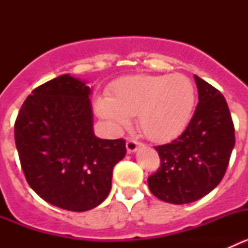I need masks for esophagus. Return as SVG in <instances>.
Returning <instances> with one entry per match:
<instances>
[{"instance_id":"1","label":"esophagus","mask_w":248,"mask_h":248,"mask_svg":"<svg viewBox=\"0 0 248 248\" xmlns=\"http://www.w3.org/2000/svg\"><path fill=\"white\" fill-rule=\"evenodd\" d=\"M140 145H141V144L138 143L137 140L128 139L126 140V151H128L129 154H131V153H135Z\"/></svg>"}]
</instances>
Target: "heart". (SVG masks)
Returning <instances> with one entry per match:
<instances>
[{"mask_svg":"<svg viewBox=\"0 0 248 248\" xmlns=\"http://www.w3.org/2000/svg\"><path fill=\"white\" fill-rule=\"evenodd\" d=\"M196 89L184 74H135L115 80L109 97H98L94 109L114 130L130 125L138 115V126L148 139L165 143L183 133L194 114Z\"/></svg>","mask_w":248,"mask_h":248,"instance_id":"obj_1","label":"heart"}]
</instances>
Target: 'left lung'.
<instances>
[{
    "label": "left lung",
    "instance_id": "left-lung-1",
    "mask_svg": "<svg viewBox=\"0 0 248 248\" xmlns=\"http://www.w3.org/2000/svg\"><path fill=\"white\" fill-rule=\"evenodd\" d=\"M199 103L180 137L156 146L160 168L149 176L151 194L175 205L190 203L211 192L222 180L235 146V128L226 99L195 76Z\"/></svg>",
    "mask_w": 248,
    "mask_h": 248
}]
</instances>
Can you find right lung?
<instances>
[{
    "label": "right lung",
    "instance_id": "right-lung-1",
    "mask_svg": "<svg viewBox=\"0 0 248 248\" xmlns=\"http://www.w3.org/2000/svg\"><path fill=\"white\" fill-rule=\"evenodd\" d=\"M85 80L69 74L39 85L15 123V141L26 180L45 201L68 211L94 209L111 189L125 140L100 139Z\"/></svg>",
    "mask_w": 248,
    "mask_h": 248
}]
</instances>
